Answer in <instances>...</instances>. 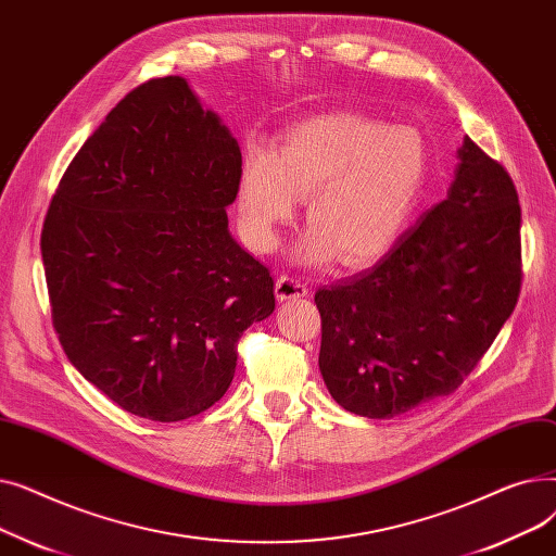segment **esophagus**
<instances>
[{
  "instance_id": "obj_1",
  "label": "esophagus",
  "mask_w": 556,
  "mask_h": 556,
  "mask_svg": "<svg viewBox=\"0 0 556 556\" xmlns=\"http://www.w3.org/2000/svg\"><path fill=\"white\" fill-rule=\"evenodd\" d=\"M275 293L279 302L300 300L308 295V283L302 277H279L275 281Z\"/></svg>"
}]
</instances>
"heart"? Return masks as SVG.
Instances as JSON below:
<instances>
[{"mask_svg":"<svg viewBox=\"0 0 556 556\" xmlns=\"http://www.w3.org/2000/svg\"><path fill=\"white\" fill-rule=\"evenodd\" d=\"M426 173L428 149L415 128L358 114L315 116L288 130L275 153L248 146L237 189L241 227L256 252H273L308 198L311 227L298 258L365 266L401 237Z\"/></svg>","mask_w":556,"mask_h":556,"instance_id":"heart-1","label":"heart"}]
</instances>
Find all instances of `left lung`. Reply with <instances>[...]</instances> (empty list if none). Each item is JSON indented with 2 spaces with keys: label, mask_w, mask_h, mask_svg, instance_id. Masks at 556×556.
<instances>
[{
  "label": "left lung",
  "mask_w": 556,
  "mask_h": 556,
  "mask_svg": "<svg viewBox=\"0 0 556 556\" xmlns=\"http://www.w3.org/2000/svg\"><path fill=\"white\" fill-rule=\"evenodd\" d=\"M446 200L374 268L329 288L319 371L344 410L390 419L453 394L514 313L520 204L501 162L464 137Z\"/></svg>",
  "instance_id": "8db88e82"
}]
</instances>
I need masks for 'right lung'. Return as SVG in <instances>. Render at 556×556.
<instances>
[{"label": "right lung", "mask_w": 556, "mask_h": 556, "mask_svg": "<svg viewBox=\"0 0 556 556\" xmlns=\"http://www.w3.org/2000/svg\"><path fill=\"white\" fill-rule=\"evenodd\" d=\"M241 149L182 76L116 103L58 185L42 227L53 329L122 410L182 421L237 371L275 281L229 233Z\"/></svg>", "instance_id": "add662e5"}]
</instances>
